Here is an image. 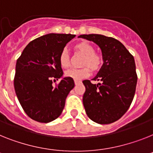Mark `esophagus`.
Masks as SVG:
<instances>
[{
  "label": "esophagus",
  "instance_id": "34e87169",
  "mask_svg": "<svg viewBox=\"0 0 153 153\" xmlns=\"http://www.w3.org/2000/svg\"><path fill=\"white\" fill-rule=\"evenodd\" d=\"M79 83H81V81H79V80H74V84H75V85L79 84Z\"/></svg>",
  "mask_w": 153,
  "mask_h": 153
}]
</instances>
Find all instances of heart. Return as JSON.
<instances>
[{
	"instance_id": "heart-1",
	"label": "heart",
	"mask_w": 153,
	"mask_h": 153,
	"mask_svg": "<svg viewBox=\"0 0 153 153\" xmlns=\"http://www.w3.org/2000/svg\"><path fill=\"white\" fill-rule=\"evenodd\" d=\"M74 48L75 51L84 55L82 66L86 67L80 69L68 70L65 72V76L71 78L74 80H80L89 75L90 68L93 72H96L101 68L102 65V57L95 53L94 47L91 43H88L86 41H82L74 45ZM59 63L62 68L66 69L70 66V56L68 51L65 49L63 50L60 53ZM88 67L90 68L89 69Z\"/></svg>"
}]
</instances>
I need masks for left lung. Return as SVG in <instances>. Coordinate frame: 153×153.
<instances>
[{
    "label": "left lung",
    "instance_id": "1",
    "mask_svg": "<svg viewBox=\"0 0 153 153\" xmlns=\"http://www.w3.org/2000/svg\"><path fill=\"white\" fill-rule=\"evenodd\" d=\"M101 49L103 64L93 80L82 82L85 87L83 105L94 122L107 124L119 120L130 107L138 77L134 57L117 39L99 34L80 35Z\"/></svg>",
    "mask_w": 153,
    "mask_h": 153
}]
</instances>
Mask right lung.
I'll list each match as a JSON object with an SVG mask.
<instances>
[{
	"label": "right lung",
	"instance_id": "obj_1",
	"mask_svg": "<svg viewBox=\"0 0 153 153\" xmlns=\"http://www.w3.org/2000/svg\"><path fill=\"white\" fill-rule=\"evenodd\" d=\"M75 35L50 33L31 41L15 67L14 86L25 114L33 120L49 123L62 113L65 100L74 87L73 79L63 78L56 86L53 80L62 78L59 56Z\"/></svg>",
	"mask_w": 153,
	"mask_h": 153
}]
</instances>
